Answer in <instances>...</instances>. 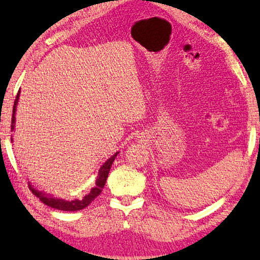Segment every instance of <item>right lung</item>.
Listing matches in <instances>:
<instances>
[{"mask_svg": "<svg viewBox=\"0 0 260 260\" xmlns=\"http://www.w3.org/2000/svg\"><path fill=\"white\" fill-rule=\"evenodd\" d=\"M19 93H20V90L18 91V94H17V96H16L14 109H12L11 132L15 129V122H16L15 114H16L17 103H18V100H19ZM12 141H14V139L11 138V142H12ZM118 153H119V152L114 153L112 157H110L109 159L105 161L102 166H101V169L99 171V174H98V178H96V181H95V187L91 188V190L89 191V193H87L86 196H83L82 199H80V200L65 201V200H61V199H57V197H54L52 195H50V193H47L45 191L38 190V189H35L29 182H28V187L30 189V191H32L35 196L39 197L42 203H45L46 205L50 206V208L61 210V211H79V210H82V209L87 208V206L89 205L91 202H93L96 199V197L100 195L101 191H102V189L104 188V184H105V182H107L110 169H111L112 162L114 160V158L117 157Z\"/></svg>", "mask_w": 260, "mask_h": 260, "instance_id": "right-lung-1", "label": "right lung"}]
</instances>
